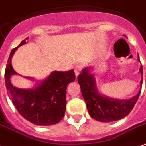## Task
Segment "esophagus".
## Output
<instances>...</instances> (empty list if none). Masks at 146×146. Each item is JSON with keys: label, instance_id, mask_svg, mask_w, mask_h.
I'll list each match as a JSON object with an SVG mask.
<instances>
[{"label": "esophagus", "instance_id": "1", "mask_svg": "<svg viewBox=\"0 0 146 146\" xmlns=\"http://www.w3.org/2000/svg\"><path fill=\"white\" fill-rule=\"evenodd\" d=\"M74 71H75L76 77H77L78 75L80 74V71H81V66H76L75 67H74Z\"/></svg>", "mask_w": 146, "mask_h": 146}]
</instances>
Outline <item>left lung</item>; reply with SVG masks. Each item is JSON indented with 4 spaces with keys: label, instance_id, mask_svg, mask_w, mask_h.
<instances>
[{
    "label": "left lung",
    "instance_id": "1",
    "mask_svg": "<svg viewBox=\"0 0 146 146\" xmlns=\"http://www.w3.org/2000/svg\"><path fill=\"white\" fill-rule=\"evenodd\" d=\"M137 59L140 61L139 55ZM90 67L83 69L78 76V82L89 115L100 122L116 121L128 115L139 97L141 89L130 99H113L102 96L98 90L96 79L94 74L90 73ZM139 71L143 75V66H141ZM140 82L141 85L143 84V78Z\"/></svg>",
    "mask_w": 146,
    "mask_h": 146
}]
</instances>
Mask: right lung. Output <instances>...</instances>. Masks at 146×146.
Returning a JSON list of instances; mask_svg holds the SVG:
<instances>
[{
  "instance_id": "1",
  "label": "right lung",
  "mask_w": 146,
  "mask_h": 146,
  "mask_svg": "<svg viewBox=\"0 0 146 146\" xmlns=\"http://www.w3.org/2000/svg\"><path fill=\"white\" fill-rule=\"evenodd\" d=\"M26 43V40H23L19 46L13 49L8 58L4 74L8 96L17 111L28 121L38 126L56 124L64 117L66 88L70 82L75 80L74 70L54 71L33 89L13 86L10 77L17 72L13 68L11 59L17 49Z\"/></svg>"
}]
</instances>
